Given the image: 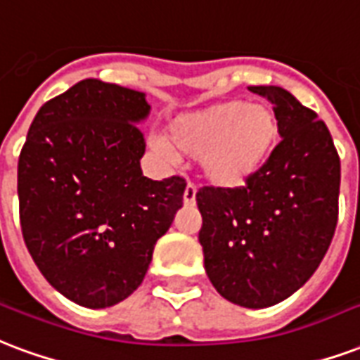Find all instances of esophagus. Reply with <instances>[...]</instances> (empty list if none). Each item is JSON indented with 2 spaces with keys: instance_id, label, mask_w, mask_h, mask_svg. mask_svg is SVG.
<instances>
[{
  "instance_id": "obj_1",
  "label": "esophagus",
  "mask_w": 360,
  "mask_h": 360,
  "mask_svg": "<svg viewBox=\"0 0 360 360\" xmlns=\"http://www.w3.org/2000/svg\"><path fill=\"white\" fill-rule=\"evenodd\" d=\"M183 202H185V206H194V202H196V187H194L193 183H187L185 193H183Z\"/></svg>"
}]
</instances>
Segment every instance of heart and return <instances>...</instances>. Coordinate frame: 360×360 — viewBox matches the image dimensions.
<instances>
[{
    "mask_svg": "<svg viewBox=\"0 0 360 360\" xmlns=\"http://www.w3.org/2000/svg\"><path fill=\"white\" fill-rule=\"evenodd\" d=\"M278 137L275 112L246 101H227L196 112L183 114L169 124V143L156 148L175 158V150L200 158L204 179L219 188L244 185L265 164Z\"/></svg>",
    "mask_w": 360,
    "mask_h": 360,
    "instance_id": "1",
    "label": "heart"
}]
</instances>
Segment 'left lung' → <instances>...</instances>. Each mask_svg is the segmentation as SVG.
<instances>
[{
    "label": "left lung",
    "instance_id": "obj_1",
    "mask_svg": "<svg viewBox=\"0 0 360 360\" xmlns=\"http://www.w3.org/2000/svg\"><path fill=\"white\" fill-rule=\"evenodd\" d=\"M250 91L273 105L282 139L246 185L202 187L198 240L225 300L271 307L311 278L338 225L340 156L315 110L276 85Z\"/></svg>",
    "mask_w": 360,
    "mask_h": 360
}]
</instances>
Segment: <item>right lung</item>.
Wrapping results in <instances>:
<instances>
[{"instance_id": "add662e5", "label": "right lung", "mask_w": 360, "mask_h": 360, "mask_svg": "<svg viewBox=\"0 0 360 360\" xmlns=\"http://www.w3.org/2000/svg\"><path fill=\"white\" fill-rule=\"evenodd\" d=\"M145 93L82 79L36 114L18 156L24 244L53 288L103 309L139 288L183 206L179 175H143Z\"/></svg>"}]
</instances>
